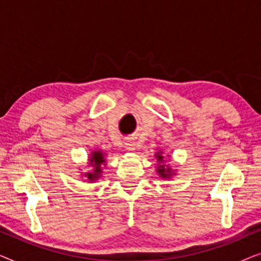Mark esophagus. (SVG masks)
Masks as SVG:
<instances>
[{
  "instance_id": "esophagus-1",
  "label": "esophagus",
  "mask_w": 261,
  "mask_h": 261,
  "mask_svg": "<svg viewBox=\"0 0 261 261\" xmlns=\"http://www.w3.org/2000/svg\"><path fill=\"white\" fill-rule=\"evenodd\" d=\"M124 145H126V148L128 149V151H130V152H134L135 151V148H137V145H135V141H133V140H127L126 142H124Z\"/></svg>"
}]
</instances>
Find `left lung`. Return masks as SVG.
<instances>
[{"instance_id": "8db88e82", "label": "left lung", "mask_w": 261, "mask_h": 261, "mask_svg": "<svg viewBox=\"0 0 261 261\" xmlns=\"http://www.w3.org/2000/svg\"><path fill=\"white\" fill-rule=\"evenodd\" d=\"M155 158H156V160H158V163H160L158 165V169H156V172H158L159 176L164 178V179H166V178H171L173 172H172V170H171V167H166L165 165H163L162 164L164 162V156L162 155V152L156 153Z\"/></svg>"}]
</instances>
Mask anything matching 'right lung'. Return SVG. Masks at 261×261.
Listing matches in <instances>:
<instances>
[{
  "instance_id": "1",
  "label": "right lung",
  "mask_w": 261,
  "mask_h": 261,
  "mask_svg": "<svg viewBox=\"0 0 261 261\" xmlns=\"http://www.w3.org/2000/svg\"><path fill=\"white\" fill-rule=\"evenodd\" d=\"M89 164L92 166L91 172L85 173V177L88 178L89 181L97 180L101 177L102 173V165L106 163L105 153L102 151H94L91 153V156L89 158Z\"/></svg>"
}]
</instances>
